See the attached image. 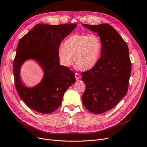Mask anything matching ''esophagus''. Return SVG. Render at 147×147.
<instances>
[{"label": "esophagus", "mask_w": 147, "mask_h": 147, "mask_svg": "<svg viewBox=\"0 0 147 147\" xmlns=\"http://www.w3.org/2000/svg\"><path fill=\"white\" fill-rule=\"evenodd\" d=\"M75 78L76 80H79L80 79V76L78 73H75Z\"/></svg>", "instance_id": "34e87169"}]
</instances>
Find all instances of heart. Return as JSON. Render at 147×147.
I'll list each match as a JSON object with an SVG mask.
<instances>
[{"label": "heart", "mask_w": 147, "mask_h": 147, "mask_svg": "<svg viewBox=\"0 0 147 147\" xmlns=\"http://www.w3.org/2000/svg\"><path fill=\"white\" fill-rule=\"evenodd\" d=\"M103 44L100 36L96 33L74 34L68 37L58 51L59 61L68 67L72 57L76 66L82 70L93 68L102 55Z\"/></svg>", "instance_id": "b5f03b06"}]
</instances>
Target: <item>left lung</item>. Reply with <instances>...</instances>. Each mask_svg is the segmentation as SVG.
Here are the masks:
<instances>
[{"label": "left lung", "instance_id": "8db88e82", "mask_svg": "<svg viewBox=\"0 0 147 147\" xmlns=\"http://www.w3.org/2000/svg\"><path fill=\"white\" fill-rule=\"evenodd\" d=\"M101 38L102 55L95 66L82 73L86 85L82 96L84 106L99 115L112 109L126 95L131 72L127 43L112 26L83 24Z\"/></svg>", "mask_w": 147, "mask_h": 147}]
</instances>
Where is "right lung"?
Here are the masks:
<instances>
[{
    "mask_svg": "<svg viewBox=\"0 0 147 147\" xmlns=\"http://www.w3.org/2000/svg\"><path fill=\"white\" fill-rule=\"evenodd\" d=\"M76 26L37 24L20 39L13 62L14 84L19 97L31 109L43 114L56 111L62 104L65 92L75 83L73 71L60 65L58 51L64 38ZM29 58L36 59L45 73L42 82L32 89L24 87L19 76L21 64Z\"/></svg>",
    "mask_w": 147,
    "mask_h": 147,
    "instance_id": "right-lung-1",
    "label": "right lung"
}]
</instances>
